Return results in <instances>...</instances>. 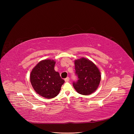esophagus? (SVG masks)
Returning a JSON list of instances; mask_svg holds the SVG:
<instances>
[{"instance_id":"34e87169","label":"esophagus","mask_w":134,"mask_h":134,"mask_svg":"<svg viewBox=\"0 0 134 134\" xmlns=\"http://www.w3.org/2000/svg\"><path fill=\"white\" fill-rule=\"evenodd\" d=\"M65 81L66 82H68L69 81V77H67V78H66L65 79Z\"/></svg>"}]
</instances>
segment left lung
Segmentation results:
<instances>
[{
  "instance_id": "obj_1",
  "label": "left lung",
  "mask_w": 134,
  "mask_h": 134,
  "mask_svg": "<svg viewBox=\"0 0 134 134\" xmlns=\"http://www.w3.org/2000/svg\"><path fill=\"white\" fill-rule=\"evenodd\" d=\"M74 64L75 73L79 79L73 84L76 92L85 96L94 92L101 80L99 68L92 61L85 58L75 60Z\"/></svg>"
}]
</instances>
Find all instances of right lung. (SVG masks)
<instances>
[{
  "instance_id": "obj_1",
  "label": "right lung",
  "mask_w": 134,
  "mask_h": 134,
  "mask_svg": "<svg viewBox=\"0 0 134 134\" xmlns=\"http://www.w3.org/2000/svg\"><path fill=\"white\" fill-rule=\"evenodd\" d=\"M55 63L51 59L42 60L33 68L30 75V82L35 92L47 99L57 96L65 82L59 73L54 70Z\"/></svg>"
}]
</instances>
